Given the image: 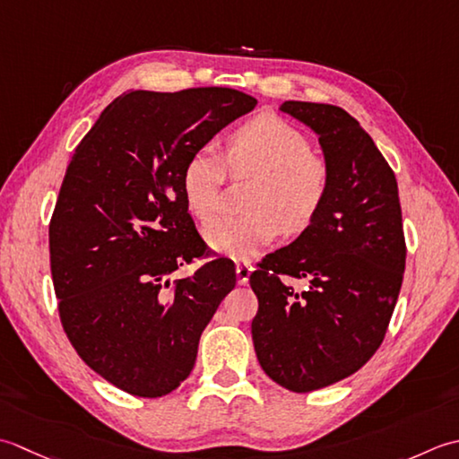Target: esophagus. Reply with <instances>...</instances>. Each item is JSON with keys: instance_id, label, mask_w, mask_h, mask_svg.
<instances>
[{"instance_id": "34e87169", "label": "esophagus", "mask_w": 459, "mask_h": 459, "mask_svg": "<svg viewBox=\"0 0 459 459\" xmlns=\"http://www.w3.org/2000/svg\"><path fill=\"white\" fill-rule=\"evenodd\" d=\"M251 271H254V267H251L249 264H238L236 265V273H238V283L239 285H246L249 281Z\"/></svg>"}]
</instances>
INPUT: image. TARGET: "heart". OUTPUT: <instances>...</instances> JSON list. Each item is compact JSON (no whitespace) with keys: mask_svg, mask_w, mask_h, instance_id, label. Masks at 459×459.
Returning a JSON list of instances; mask_svg holds the SVG:
<instances>
[{"mask_svg":"<svg viewBox=\"0 0 459 459\" xmlns=\"http://www.w3.org/2000/svg\"><path fill=\"white\" fill-rule=\"evenodd\" d=\"M226 170L236 180L254 178L249 212L216 221L205 236L212 247L236 259L254 257L279 231L297 236L308 230L329 198V162L311 152L301 130L275 115L255 117L230 133L223 160L208 148L186 160L182 194L192 216L204 223L218 216Z\"/></svg>","mask_w":459,"mask_h":459,"instance_id":"obj_1","label":"heart"}]
</instances>
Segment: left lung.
Returning a JSON list of instances; mask_svg holds the SVG:
<instances>
[{
	"instance_id": "obj_1",
	"label": "left lung",
	"mask_w": 459,
	"mask_h": 459,
	"mask_svg": "<svg viewBox=\"0 0 459 459\" xmlns=\"http://www.w3.org/2000/svg\"><path fill=\"white\" fill-rule=\"evenodd\" d=\"M281 110L319 134L331 190L319 218L291 246L257 264L251 336L261 368L293 392L351 377L385 341L406 267L396 176L357 118L321 102ZM291 278H305L297 292Z\"/></svg>"
}]
</instances>
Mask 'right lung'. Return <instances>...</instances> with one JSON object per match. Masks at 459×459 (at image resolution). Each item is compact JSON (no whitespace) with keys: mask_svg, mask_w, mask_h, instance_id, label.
Returning <instances> with one entry per match:
<instances>
[{"mask_svg":"<svg viewBox=\"0 0 459 459\" xmlns=\"http://www.w3.org/2000/svg\"><path fill=\"white\" fill-rule=\"evenodd\" d=\"M257 100L226 87L130 91L74 151L49 223L59 319L73 349L133 396L190 377L205 325L236 287L212 259L182 194L188 158ZM202 258L190 278L173 271Z\"/></svg>","mask_w":459,"mask_h":459,"instance_id":"add662e5","label":"right lung"}]
</instances>
